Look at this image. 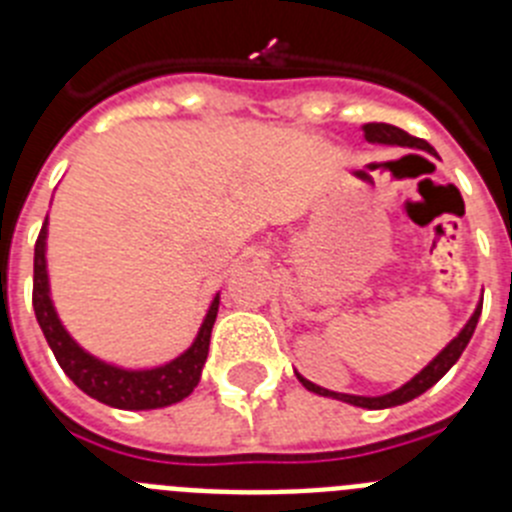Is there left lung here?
Wrapping results in <instances>:
<instances>
[{"mask_svg":"<svg viewBox=\"0 0 512 512\" xmlns=\"http://www.w3.org/2000/svg\"><path fill=\"white\" fill-rule=\"evenodd\" d=\"M364 138L369 143H382V146H400V148H418V151H428L433 153L431 143H425L423 138H415V135L405 133V130L395 128V125H387V122H366L364 125ZM479 312H482V305H477L474 315L469 318V323L459 330V336L449 343V346L443 348L441 354L431 361V364L425 366L423 372L415 374L408 384H402L400 390L390 392V395H379V397H364V395H346V392H330L325 387H318V384H312L310 379H305L302 374H297V379L302 382V387L315 395L323 397H333V400L348 402V405H356V408H366V410H384V408H395V405H402V402L415 400L418 395H423L425 390H431L433 384L443 377V374L449 372L451 366L459 361V356L464 354V348H467L469 338H472L474 328H477Z\"/></svg>","mask_w":512,"mask_h":512,"instance_id":"left-lung-1","label":"left lung"}]
</instances>
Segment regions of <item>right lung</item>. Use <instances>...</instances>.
Wrapping results in <instances>:
<instances>
[{
	"instance_id": "1",
	"label": "right lung",
	"mask_w": 512,
	"mask_h": 512,
	"mask_svg": "<svg viewBox=\"0 0 512 512\" xmlns=\"http://www.w3.org/2000/svg\"><path fill=\"white\" fill-rule=\"evenodd\" d=\"M45 238H48V217H45L38 241H35L33 307L45 341L51 346L66 377L89 397L120 410L166 408V405L182 402L184 397L192 395L194 387L200 384L202 366H205L207 351H210V333L217 318V307H220V295H215L205 320H202L200 333L182 356H176L174 361L156 366V369H122V366L107 364L84 351L58 320V312L51 300V287H48Z\"/></svg>"
}]
</instances>
